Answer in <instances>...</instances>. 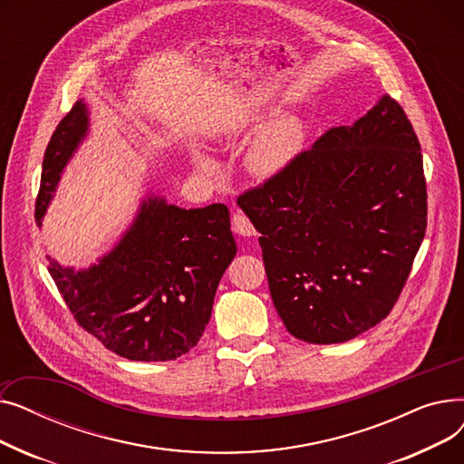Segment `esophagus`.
Here are the masks:
<instances>
[{"label":"esophagus","mask_w":464,"mask_h":464,"mask_svg":"<svg viewBox=\"0 0 464 464\" xmlns=\"http://www.w3.org/2000/svg\"><path fill=\"white\" fill-rule=\"evenodd\" d=\"M231 224H233V231L237 235H240V237H252V235H256L254 224L250 222L248 216H245V214H240V212L233 214V222Z\"/></svg>","instance_id":"34e87169"}]
</instances>
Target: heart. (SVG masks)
Instances as JSON below:
<instances>
[{
    "instance_id": "obj_1",
    "label": "heart",
    "mask_w": 464,
    "mask_h": 464,
    "mask_svg": "<svg viewBox=\"0 0 464 464\" xmlns=\"http://www.w3.org/2000/svg\"><path fill=\"white\" fill-rule=\"evenodd\" d=\"M265 118L263 112L256 109H246L233 116L229 121L227 131L233 135L248 133L261 124ZM304 121L297 114H278L273 120L263 124L254 137L250 139L245 150V169L254 179L269 180L278 175L297 160L304 144ZM198 167L203 170H210L214 167L212 160L207 156L195 158Z\"/></svg>"
}]
</instances>
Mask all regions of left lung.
I'll return each instance as SVG.
<instances>
[{
  "label": "left lung",
  "instance_id": "obj_1",
  "mask_svg": "<svg viewBox=\"0 0 464 464\" xmlns=\"http://www.w3.org/2000/svg\"><path fill=\"white\" fill-rule=\"evenodd\" d=\"M261 233L271 297L285 329L338 344L397 303L427 227L416 131L389 95L322 135L282 175L238 198Z\"/></svg>",
  "mask_w": 464,
  "mask_h": 464
}]
</instances>
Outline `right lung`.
Masks as SVG:
<instances>
[{
  "instance_id": "obj_1",
  "label": "right lung",
  "mask_w": 464,
  "mask_h": 464,
  "mask_svg": "<svg viewBox=\"0 0 464 464\" xmlns=\"http://www.w3.org/2000/svg\"><path fill=\"white\" fill-rule=\"evenodd\" d=\"M88 130L90 111L81 100L46 146L35 205L39 226ZM235 254L226 205L186 210L149 193L105 256L81 271L48 256V273L77 324L107 350L130 361H173L199 343Z\"/></svg>"
}]
</instances>
